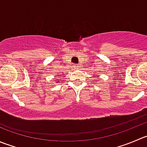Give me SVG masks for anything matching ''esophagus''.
I'll list each match as a JSON object with an SVG mask.
<instances>
[{"mask_svg": "<svg viewBox=\"0 0 147 147\" xmlns=\"http://www.w3.org/2000/svg\"><path fill=\"white\" fill-rule=\"evenodd\" d=\"M73 67H74V69H78V65H73Z\"/></svg>", "mask_w": 147, "mask_h": 147, "instance_id": "34e87169", "label": "esophagus"}]
</instances>
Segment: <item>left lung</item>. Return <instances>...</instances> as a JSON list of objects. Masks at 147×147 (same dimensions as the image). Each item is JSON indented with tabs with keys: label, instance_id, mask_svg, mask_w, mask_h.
I'll use <instances>...</instances> for the list:
<instances>
[{
	"label": "left lung",
	"instance_id": "8db88e82",
	"mask_svg": "<svg viewBox=\"0 0 147 147\" xmlns=\"http://www.w3.org/2000/svg\"><path fill=\"white\" fill-rule=\"evenodd\" d=\"M97 81H98V80H97Z\"/></svg>",
	"mask_w": 147,
	"mask_h": 147
}]
</instances>
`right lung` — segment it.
Instances as JSON below:
<instances>
[{
	"mask_svg": "<svg viewBox=\"0 0 147 147\" xmlns=\"http://www.w3.org/2000/svg\"><path fill=\"white\" fill-rule=\"evenodd\" d=\"M59 80H55V82H56L57 83V82H59Z\"/></svg>",
	"mask_w": 147,
	"mask_h": 147,
	"instance_id": "add662e5",
	"label": "right lung"
}]
</instances>
